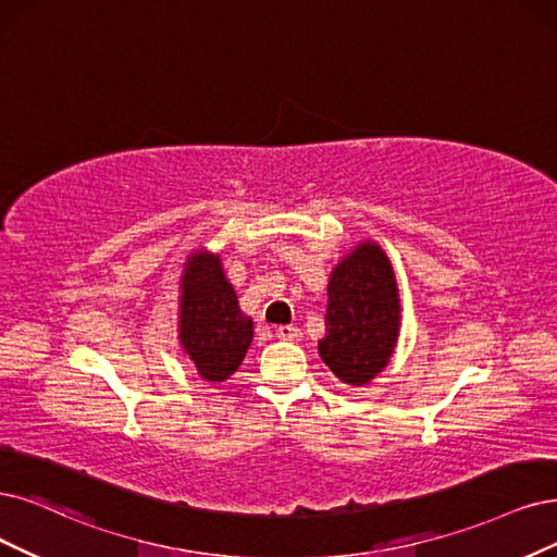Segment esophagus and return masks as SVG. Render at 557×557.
Segmentation results:
<instances>
[{
	"label": "esophagus",
	"mask_w": 557,
	"mask_h": 557,
	"mask_svg": "<svg viewBox=\"0 0 557 557\" xmlns=\"http://www.w3.org/2000/svg\"><path fill=\"white\" fill-rule=\"evenodd\" d=\"M275 335L280 337V339H300V327L298 325H280L277 331H275Z\"/></svg>",
	"instance_id": "1"
}]
</instances>
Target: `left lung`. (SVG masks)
<instances>
[{
    "label": "left lung",
    "mask_w": 557,
    "mask_h": 557,
    "mask_svg": "<svg viewBox=\"0 0 557 557\" xmlns=\"http://www.w3.org/2000/svg\"><path fill=\"white\" fill-rule=\"evenodd\" d=\"M401 327V300L383 247L360 240L327 280L325 337L319 356L346 385L372 383L389 364Z\"/></svg>",
    "instance_id": "8db88e82"
}]
</instances>
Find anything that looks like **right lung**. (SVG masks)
<instances>
[{"label": "right lung", "instance_id": "add662e5", "mask_svg": "<svg viewBox=\"0 0 557 557\" xmlns=\"http://www.w3.org/2000/svg\"><path fill=\"white\" fill-rule=\"evenodd\" d=\"M178 342L203 381L222 383L240 367L255 337L220 255L199 247L183 263L178 282Z\"/></svg>", "mask_w": 557, "mask_h": 557}]
</instances>
